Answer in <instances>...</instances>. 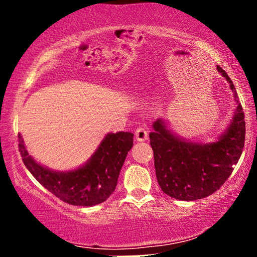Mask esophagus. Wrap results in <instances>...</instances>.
Wrapping results in <instances>:
<instances>
[{"label": "esophagus", "mask_w": 257, "mask_h": 257, "mask_svg": "<svg viewBox=\"0 0 257 257\" xmlns=\"http://www.w3.org/2000/svg\"><path fill=\"white\" fill-rule=\"evenodd\" d=\"M147 137H149V134H147L146 128H144V126L137 128V131H135V138H137L138 141H145Z\"/></svg>", "instance_id": "esophagus-1"}]
</instances>
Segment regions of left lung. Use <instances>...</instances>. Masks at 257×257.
<instances>
[{
    "label": "left lung",
    "instance_id": "1",
    "mask_svg": "<svg viewBox=\"0 0 257 257\" xmlns=\"http://www.w3.org/2000/svg\"><path fill=\"white\" fill-rule=\"evenodd\" d=\"M217 70L231 84L225 70ZM150 133V145L153 150L157 181L162 191L180 200L202 199L213 194L226 182L239 161L245 141V120L240 102L227 132L213 144H190L180 140L158 119Z\"/></svg>",
    "mask_w": 257,
    "mask_h": 257
}]
</instances>
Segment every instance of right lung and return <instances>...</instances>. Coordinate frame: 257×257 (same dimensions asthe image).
Instances as JSON below:
<instances>
[{"mask_svg":"<svg viewBox=\"0 0 257 257\" xmlns=\"http://www.w3.org/2000/svg\"><path fill=\"white\" fill-rule=\"evenodd\" d=\"M19 138L23 162L35 179L59 199L71 205L91 206L105 202L117 186L120 168L133 147V134H108L85 166L69 173H55L41 167L29 156Z\"/></svg>","mask_w":257,"mask_h":257,"instance_id":"obj_1","label":"right lung"}]
</instances>
